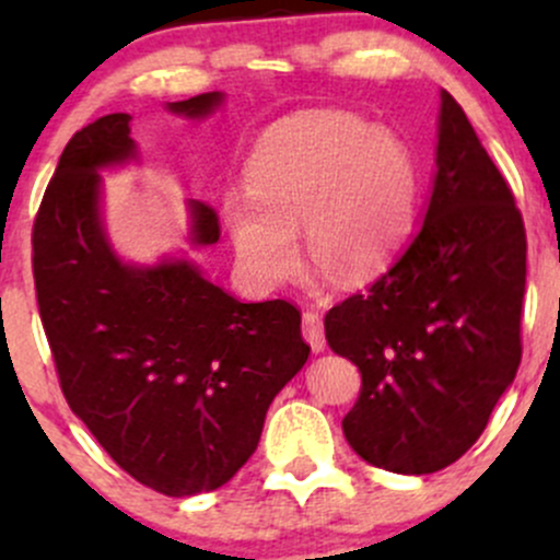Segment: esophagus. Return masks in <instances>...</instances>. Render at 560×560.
Masks as SVG:
<instances>
[{
	"instance_id": "34e87169",
	"label": "esophagus",
	"mask_w": 560,
	"mask_h": 560,
	"mask_svg": "<svg viewBox=\"0 0 560 560\" xmlns=\"http://www.w3.org/2000/svg\"><path fill=\"white\" fill-rule=\"evenodd\" d=\"M302 337H305V342L311 345V350L316 352H324L326 350V334H324V320L316 311H307L305 316H302Z\"/></svg>"
}]
</instances>
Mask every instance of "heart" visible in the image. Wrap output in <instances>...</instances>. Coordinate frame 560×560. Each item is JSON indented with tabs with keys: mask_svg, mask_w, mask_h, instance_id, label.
I'll list each match as a JSON object with an SVG mask.
<instances>
[{
	"mask_svg": "<svg viewBox=\"0 0 560 560\" xmlns=\"http://www.w3.org/2000/svg\"><path fill=\"white\" fill-rule=\"evenodd\" d=\"M247 197L223 205L234 253L258 287L298 271L302 226L313 260L361 281L389 266L416 210V165L387 128L347 113L281 120L244 165Z\"/></svg>",
	"mask_w": 560,
	"mask_h": 560,
	"instance_id": "b5f03b06",
	"label": "heart"
}]
</instances>
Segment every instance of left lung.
<instances>
[{"label":"left lung","mask_w":560,"mask_h":560,"mask_svg":"<svg viewBox=\"0 0 560 560\" xmlns=\"http://www.w3.org/2000/svg\"><path fill=\"white\" fill-rule=\"evenodd\" d=\"M440 100L423 223L369 292L324 320L363 378L347 442L371 466L416 477L479 440L522 363V213L458 102Z\"/></svg>","instance_id":"8db88e82"}]
</instances>
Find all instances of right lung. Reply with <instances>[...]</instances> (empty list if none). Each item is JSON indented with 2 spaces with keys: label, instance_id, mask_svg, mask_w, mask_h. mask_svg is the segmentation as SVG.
Returning <instances> with one entry per match:
<instances>
[{
  "label": "right lung",
  "instance_id": "obj_1",
  "mask_svg": "<svg viewBox=\"0 0 560 560\" xmlns=\"http://www.w3.org/2000/svg\"><path fill=\"white\" fill-rule=\"evenodd\" d=\"M221 92L168 102L199 120ZM131 115H102L62 150L34 223L38 313L62 395L107 455L171 498L218 490L260 442L268 405L311 347L287 300L240 302L186 258L126 262L102 218V171L139 160ZM189 242L221 236L189 199Z\"/></svg>",
  "mask_w": 560,
  "mask_h": 560
}]
</instances>
